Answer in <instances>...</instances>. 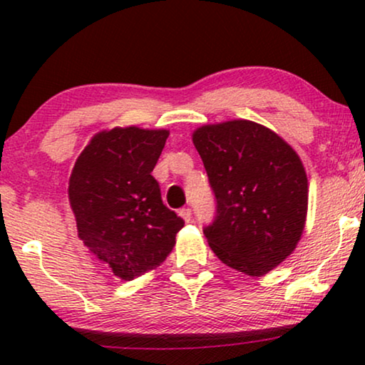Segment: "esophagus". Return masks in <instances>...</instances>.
Here are the masks:
<instances>
[{
    "instance_id": "34e87169",
    "label": "esophagus",
    "mask_w": 365,
    "mask_h": 365,
    "mask_svg": "<svg viewBox=\"0 0 365 365\" xmlns=\"http://www.w3.org/2000/svg\"><path fill=\"white\" fill-rule=\"evenodd\" d=\"M179 216H181L184 221L186 222H189L191 221V216H192V211H191V207H182L181 211H179Z\"/></svg>"
}]
</instances>
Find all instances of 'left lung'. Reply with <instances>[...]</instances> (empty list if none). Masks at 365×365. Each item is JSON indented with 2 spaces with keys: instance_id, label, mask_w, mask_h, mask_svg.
Instances as JSON below:
<instances>
[{
  "instance_id": "8db88e82",
  "label": "left lung",
  "mask_w": 365,
  "mask_h": 365,
  "mask_svg": "<svg viewBox=\"0 0 365 365\" xmlns=\"http://www.w3.org/2000/svg\"><path fill=\"white\" fill-rule=\"evenodd\" d=\"M216 196L204 227L226 264L259 277L291 256L307 216V176L297 153L271 129L246 119L206 124L192 133Z\"/></svg>"
}]
</instances>
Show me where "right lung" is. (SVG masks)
<instances>
[{"label": "right lung", "mask_w": 365, "mask_h": 365, "mask_svg": "<svg viewBox=\"0 0 365 365\" xmlns=\"http://www.w3.org/2000/svg\"><path fill=\"white\" fill-rule=\"evenodd\" d=\"M168 136L166 129L136 126L98 133L69 178L78 237L124 281L164 262L184 226L151 174Z\"/></svg>", "instance_id": "add662e5"}]
</instances>
